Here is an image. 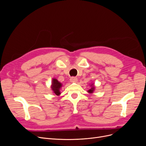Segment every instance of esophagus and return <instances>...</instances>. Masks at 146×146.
I'll return each instance as SVG.
<instances>
[{
	"label": "esophagus",
	"mask_w": 146,
	"mask_h": 146,
	"mask_svg": "<svg viewBox=\"0 0 146 146\" xmlns=\"http://www.w3.org/2000/svg\"><path fill=\"white\" fill-rule=\"evenodd\" d=\"M70 81L73 83H76V82H77L78 79H77V78H76V77H72L70 78Z\"/></svg>",
	"instance_id": "1"
}]
</instances>
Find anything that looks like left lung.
Segmentation results:
<instances>
[{
  "label": "left lung",
  "instance_id": "8db88e82",
  "mask_svg": "<svg viewBox=\"0 0 146 146\" xmlns=\"http://www.w3.org/2000/svg\"><path fill=\"white\" fill-rule=\"evenodd\" d=\"M91 87H92L91 89L88 90V93H89V94H92V93L94 92V90H95V87H94V84H92V85H91Z\"/></svg>",
  "mask_w": 146,
  "mask_h": 146
}]
</instances>
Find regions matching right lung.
Returning a JSON list of instances; mask_svg holds the SVG:
<instances>
[{"mask_svg":"<svg viewBox=\"0 0 146 146\" xmlns=\"http://www.w3.org/2000/svg\"><path fill=\"white\" fill-rule=\"evenodd\" d=\"M51 84V89L53 91V92L54 93L55 95L59 96L61 94L60 90L61 88L62 87V84L59 82L56 79H52Z\"/></svg>","mask_w":146,"mask_h":146,"instance_id":"obj_1","label":"right lung"}]
</instances>
